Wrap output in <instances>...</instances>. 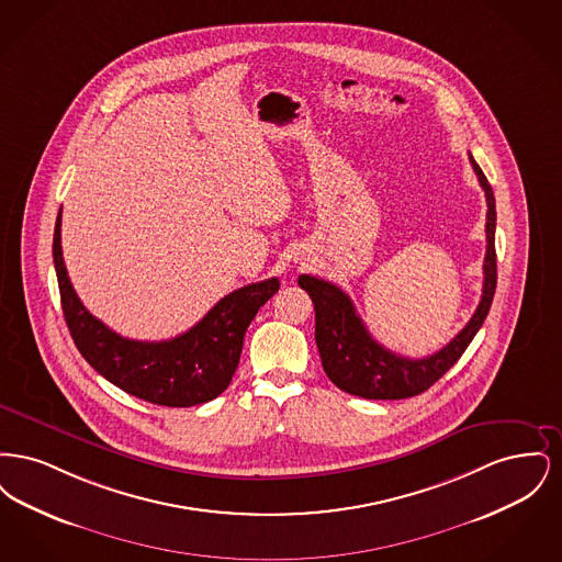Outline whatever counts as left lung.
<instances>
[{"label": "left lung", "mask_w": 562, "mask_h": 562, "mask_svg": "<svg viewBox=\"0 0 562 562\" xmlns=\"http://www.w3.org/2000/svg\"><path fill=\"white\" fill-rule=\"evenodd\" d=\"M472 168L486 195V255L482 296L474 316L453 339L428 358H404L376 344L348 294L337 284L314 276H299V286L312 296L316 310V346L328 379L344 392L369 401H401L431 387L472 344L486 318L497 286L495 255V195L481 166L470 154Z\"/></svg>", "instance_id": "obj_1"}]
</instances>
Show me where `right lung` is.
<instances>
[{"mask_svg":"<svg viewBox=\"0 0 562 562\" xmlns=\"http://www.w3.org/2000/svg\"><path fill=\"white\" fill-rule=\"evenodd\" d=\"M53 257L65 322L86 362L126 394L161 406H195L223 394L238 369L248 324L280 289L278 278L241 286L188 333L168 341H134L94 318L74 291L63 261L60 213Z\"/></svg>","mask_w":562,"mask_h":562,"instance_id":"obj_1","label":"right lung"}]
</instances>
